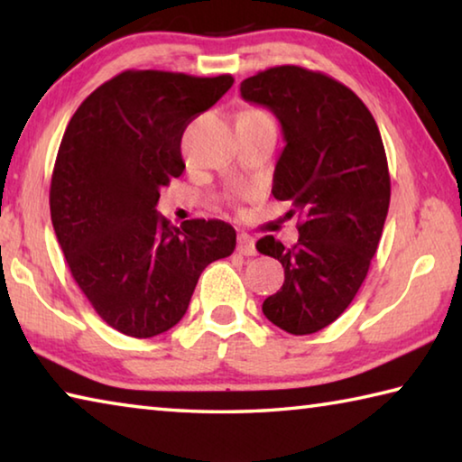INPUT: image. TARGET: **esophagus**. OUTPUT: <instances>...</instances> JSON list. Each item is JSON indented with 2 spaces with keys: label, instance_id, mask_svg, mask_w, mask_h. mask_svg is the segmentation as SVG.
<instances>
[{
  "label": "esophagus",
  "instance_id": "obj_1",
  "mask_svg": "<svg viewBox=\"0 0 462 462\" xmlns=\"http://www.w3.org/2000/svg\"><path fill=\"white\" fill-rule=\"evenodd\" d=\"M238 253L245 256H254L256 248H254V238L248 236V234H240L238 236Z\"/></svg>",
  "mask_w": 462,
  "mask_h": 462
}]
</instances>
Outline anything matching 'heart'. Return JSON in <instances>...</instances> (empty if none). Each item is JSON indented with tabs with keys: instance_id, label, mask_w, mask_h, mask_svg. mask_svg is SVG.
<instances>
[{
	"instance_id": "heart-1",
	"label": "heart",
	"mask_w": 462,
	"mask_h": 462,
	"mask_svg": "<svg viewBox=\"0 0 462 462\" xmlns=\"http://www.w3.org/2000/svg\"><path fill=\"white\" fill-rule=\"evenodd\" d=\"M261 116H264V118H269V116L264 114L263 109H254V107H250V109H245V112H240L238 118H261Z\"/></svg>"
}]
</instances>
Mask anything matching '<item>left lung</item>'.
<instances>
[{
  "label": "left lung",
  "mask_w": 462,
  "mask_h": 462,
  "mask_svg": "<svg viewBox=\"0 0 462 462\" xmlns=\"http://www.w3.org/2000/svg\"><path fill=\"white\" fill-rule=\"evenodd\" d=\"M240 93L281 122L285 148L271 193L300 214L291 248L273 236L256 242L285 269L263 314L289 334H314L350 306L377 253L391 198L385 148L361 97L319 71L271 67Z\"/></svg>",
  "instance_id": "1"
}]
</instances>
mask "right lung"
Segmentation results:
<instances>
[{"label":"right lung","mask_w":462,"mask_h":462,"mask_svg":"<svg viewBox=\"0 0 462 462\" xmlns=\"http://www.w3.org/2000/svg\"><path fill=\"white\" fill-rule=\"evenodd\" d=\"M234 77L124 71L77 107L51 181V220L75 283L107 326L132 338L167 332L209 263L236 248L222 220L173 226L156 212L183 173L181 136Z\"/></svg>","instance_id":"add662e5"}]
</instances>
